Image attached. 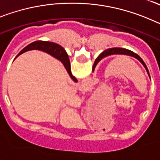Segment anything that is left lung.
Masks as SVG:
<instances>
[{"mask_svg": "<svg viewBox=\"0 0 160 160\" xmlns=\"http://www.w3.org/2000/svg\"><path fill=\"white\" fill-rule=\"evenodd\" d=\"M114 54H123V55H128V56H131V57L135 58H136L137 60H138L142 64V66H144V68L146 69L147 72H148V76L150 77V74H149V71H148V69L147 67L146 64L144 63V62L142 61V59L139 56H138L137 53H134L133 51L131 50H129V49H123V48H111V49H106L105 51H103L102 53H100V55L97 58V59L95 60L94 62V68L95 67V66L97 65V63L99 62L100 60H102V58H104L105 57H107V56H110V55H114ZM94 68H93V70H94Z\"/></svg>", "mask_w": 160, "mask_h": 160, "instance_id": "left-lung-1", "label": "left lung"}]
</instances>
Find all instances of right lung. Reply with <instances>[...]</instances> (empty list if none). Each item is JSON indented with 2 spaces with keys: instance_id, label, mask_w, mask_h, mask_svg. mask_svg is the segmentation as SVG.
<instances>
[{
  "instance_id": "add662e5",
  "label": "right lung",
  "mask_w": 160,
  "mask_h": 160,
  "mask_svg": "<svg viewBox=\"0 0 160 160\" xmlns=\"http://www.w3.org/2000/svg\"><path fill=\"white\" fill-rule=\"evenodd\" d=\"M33 49H38V50L46 52V53L54 57L55 58L58 59L62 63L64 67L66 68V71L69 73L70 77L73 80H77L72 75L71 70H70V59L68 57L67 53L62 46H59L58 44L54 43V42H45V41H36V42H32L29 45H28L27 46H25L18 55L22 54L26 51H29V50H33Z\"/></svg>"
}]
</instances>
